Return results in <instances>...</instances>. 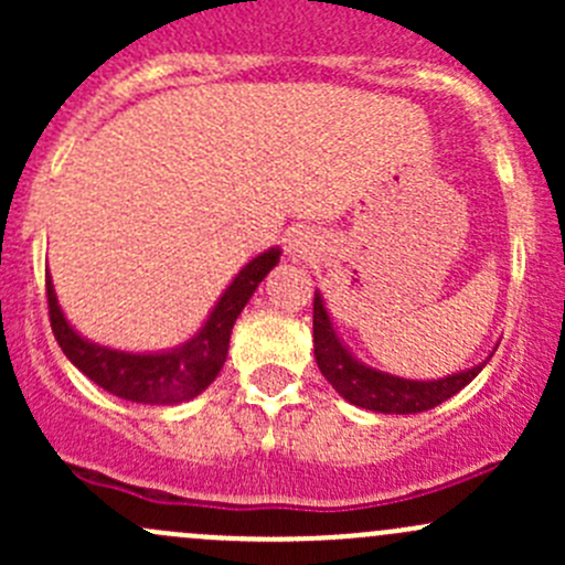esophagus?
Returning <instances> with one entry per match:
<instances>
[{
	"instance_id": "34e87169",
	"label": "esophagus",
	"mask_w": 565,
	"mask_h": 565,
	"mask_svg": "<svg viewBox=\"0 0 565 565\" xmlns=\"http://www.w3.org/2000/svg\"><path fill=\"white\" fill-rule=\"evenodd\" d=\"M315 248V241H311L309 232H295V235L287 237V250L295 256H303Z\"/></svg>"
}]
</instances>
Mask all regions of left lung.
<instances>
[{
  "label": "left lung",
  "instance_id": "8db88e82",
  "mask_svg": "<svg viewBox=\"0 0 565 565\" xmlns=\"http://www.w3.org/2000/svg\"><path fill=\"white\" fill-rule=\"evenodd\" d=\"M315 358L322 377L339 391V396H344L355 407L372 409V413L413 415L457 396L465 385H470L478 377L492 352H489L487 361L440 380H404L396 374L380 372V369L361 363L347 350L344 341L335 333L333 322H330L322 295L315 292Z\"/></svg>",
  "mask_w": 565,
  "mask_h": 565
}]
</instances>
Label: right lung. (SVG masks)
<instances>
[{
    "label": "right lung",
    "instance_id": "1",
    "mask_svg": "<svg viewBox=\"0 0 565 565\" xmlns=\"http://www.w3.org/2000/svg\"><path fill=\"white\" fill-rule=\"evenodd\" d=\"M281 248H267L254 256L235 278L218 303L210 311L207 322L199 328L193 339L174 350L163 352H122L111 347L78 335V330L67 322L56 303L54 284L45 276V295H49V317L56 344L67 355V361L87 374L95 385L136 404H180L199 396L215 377L230 352V335L235 319L246 309L250 295L262 284V278L278 265Z\"/></svg>",
    "mask_w": 565,
    "mask_h": 565
}]
</instances>
